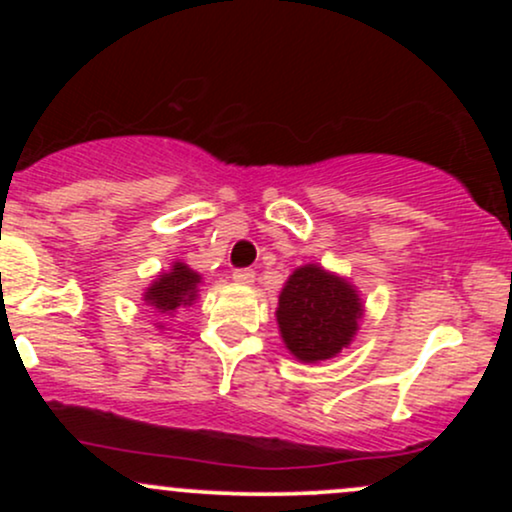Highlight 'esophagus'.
<instances>
[{"label": "esophagus", "instance_id": "obj_1", "mask_svg": "<svg viewBox=\"0 0 512 512\" xmlns=\"http://www.w3.org/2000/svg\"><path fill=\"white\" fill-rule=\"evenodd\" d=\"M233 279H236L238 284H252V281H255V272H252V269H248V267L236 269V272H233Z\"/></svg>", "mask_w": 512, "mask_h": 512}]
</instances>
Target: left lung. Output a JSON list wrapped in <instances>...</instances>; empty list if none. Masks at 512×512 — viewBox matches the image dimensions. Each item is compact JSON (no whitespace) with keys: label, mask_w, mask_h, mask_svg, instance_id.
<instances>
[{"label":"left lung","mask_w":512,"mask_h":512,"mask_svg":"<svg viewBox=\"0 0 512 512\" xmlns=\"http://www.w3.org/2000/svg\"><path fill=\"white\" fill-rule=\"evenodd\" d=\"M361 313V298L344 279L308 264L286 281L276 320L291 354L315 363L337 356L351 342Z\"/></svg>","instance_id":"left-lung-1"}]
</instances>
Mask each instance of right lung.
<instances>
[{
	"label": "right lung",
	"mask_w": 512,
	"mask_h": 512,
	"mask_svg": "<svg viewBox=\"0 0 512 512\" xmlns=\"http://www.w3.org/2000/svg\"><path fill=\"white\" fill-rule=\"evenodd\" d=\"M199 274L192 272L187 264L175 262L168 274H161V279L154 281L149 291H146L144 301L151 303L158 313H170V310L180 308L195 301L197 296Z\"/></svg>",
	"instance_id": "1"
}]
</instances>
